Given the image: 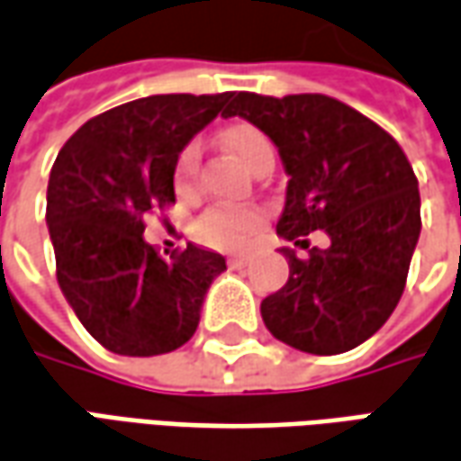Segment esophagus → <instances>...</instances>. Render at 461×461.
Listing matches in <instances>:
<instances>
[{
	"instance_id": "34e87169",
	"label": "esophagus",
	"mask_w": 461,
	"mask_h": 461,
	"mask_svg": "<svg viewBox=\"0 0 461 461\" xmlns=\"http://www.w3.org/2000/svg\"><path fill=\"white\" fill-rule=\"evenodd\" d=\"M246 261H249V256H246V253H233V256L228 258V263H230V266H243Z\"/></svg>"
}]
</instances>
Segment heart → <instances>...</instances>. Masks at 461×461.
<instances>
[{
	"instance_id": "b5f03b06",
	"label": "heart",
	"mask_w": 461,
	"mask_h": 461,
	"mask_svg": "<svg viewBox=\"0 0 461 461\" xmlns=\"http://www.w3.org/2000/svg\"><path fill=\"white\" fill-rule=\"evenodd\" d=\"M225 145L236 152L243 163L253 167L258 163V158L266 152H273L271 142L263 135L261 130L253 128L249 122H238L223 132ZM200 165V145L193 140L183 150L177 152L176 165H173V183H176L177 193H188L195 185ZM261 211L256 208H228V205H215L208 208L198 218L195 223V236L208 243V246H218V249H236L243 243V238L249 236L250 230H256L261 223Z\"/></svg>"
}]
</instances>
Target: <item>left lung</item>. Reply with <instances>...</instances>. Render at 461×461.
I'll return each mask as SVG.
<instances>
[{
    "instance_id": "left-lung-1",
    "label": "left lung",
    "mask_w": 461,
    "mask_h": 461,
    "mask_svg": "<svg viewBox=\"0 0 461 461\" xmlns=\"http://www.w3.org/2000/svg\"><path fill=\"white\" fill-rule=\"evenodd\" d=\"M243 117L278 148L285 205L276 233L331 246L298 258L281 249L288 281L263 298L266 329L298 351L333 357L382 329L404 294L421 230L419 183L389 132L326 95L266 97L238 92L225 117Z\"/></svg>"
}]
</instances>
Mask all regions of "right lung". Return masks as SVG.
<instances>
[{
	"mask_svg": "<svg viewBox=\"0 0 461 461\" xmlns=\"http://www.w3.org/2000/svg\"><path fill=\"white\" fill-rule=\"evenodd\" d=\"M233 92L152 95L87 120L57 155L47 228L57 281L92 339L120 357H158L190 341L225 258L188 243L165 261L142 215L176 203L173 165Z\"/></svg>",
	"mask_w": 461,
	"mask_h": 461,
	"instance_id": "add662e5",
	"label": "right lung"
}]
</instances>
